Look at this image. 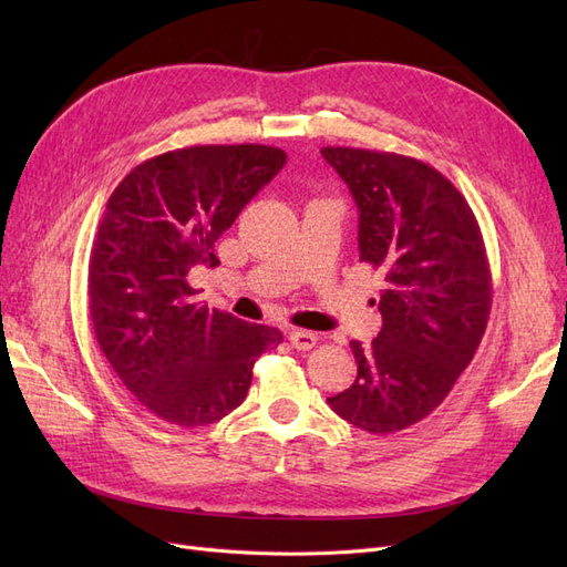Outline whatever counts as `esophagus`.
Listing matches in <instances>:
<instances>
[{"instance_id": "34e87169", "label": "esophagus", "mask_w": 567, "mask_h": 567, "mask_svg": "<svg viewBox=\"0 0 567 567\" xmlns=\"http://www.w3.org/2000/svg\"><path fill=\"white\" fill-rule=\"evenodd\" d=\"M288 340L290 346H293L296 350H312L317 346V333L312 331H302V329H293L288 333Z\"/></svg>"}]
</instances>
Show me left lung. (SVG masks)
<instances>
[{
  "label": "left lung",
  "instance_id": "obj_1",
  "mask_svg": "<svg viewBox=\"0 0 567 567\" xmlns=\"http://www.w3.org/2000/svg\"><path fill=\"white\" fill-rule=\"evenodd\" d=\"M359 210V260L383 271V329L352 340L357 381L326 402L373 435L419 423L447 398L485 336L492 274L483 234L458 188L423 161L323 146Z\"/></svg>",
  "mask_w": 567,
  "mask_h": 567
}]
</instances>
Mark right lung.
Masks as SVG:
<instances>
[{"instance_id":"obj_1","label":"right lung","mask_w":567,"mask_h":567,"mask_svg":"<svg viewBox=\"0 0 567 567\" xmlns=\"http://www.w3.org/2000/svg\"><path fill=\"white\" fill-rule=\"evenodd\" d=\"M286 163L262 144L186 146L115 186L90 255V319L123 385L158 419L198 427L246 400L279 329L210 310L188 286L217 267V238Z\"/></svg>"}]
</instances>
